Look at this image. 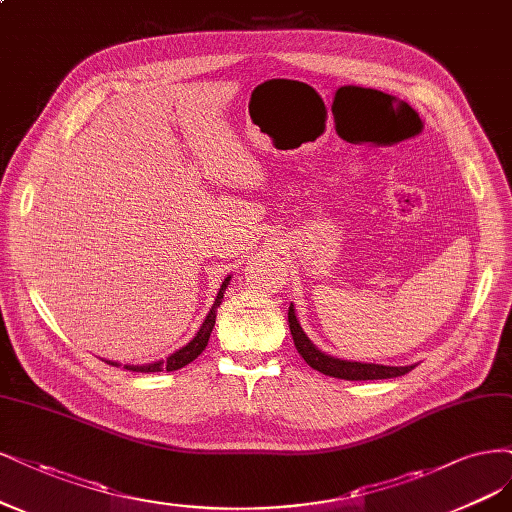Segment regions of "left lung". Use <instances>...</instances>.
Here are the masks:
<instances>
[{"instance_id":"8db88e82","label":"left lung","mask_w":512,"mask_h":512,"mask_svg":"<svg viewBox=\"0 0 512 512\" xmlns=\"http://www.w3.org/2000/svg\"><path fill=\"white\" fill-rule=\"evenodd\" d=\"M288 322H290V332L294 345L298 349V354L305 358V362L320 370V373L328 375V377H337V379H347V381H368V379H392V377H400L407 375L409 370L415 368V364L411 366H383V364H366V362H349V360H341L324 354L322 349H317L309 337L305 334V330L301 328L296 320L294 313V305H290L288 309Z\"/></svg>"}]
</instances>
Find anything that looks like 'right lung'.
<instances>
[{
  "instance_id": "1",
  "label": "right lung",
  "mask_w": 512,
  "mask_h": 512,
  "mask_svg": "<svg viewBox=\"0 0 512 512\" xmlns=\"http://www.w3.org/2000/svg\"><path fill=\"white\" fill-rule=\"evenodd\" d=\"M228 281H231V277H226V279L222 281V286H220V292H218V296H216V301H214V305H211V309H209V313H207V317H205V322L201 324L199 332L195 334V339H192L190 343H186L184 347H180L178 351H173V354H171L169 358H165V360H158V362L144 364V366L125 364V368H127V370H135V373H161V370H167V373H169V370H178V368L190 364L192 360H197V358L203 354V349L207 347L211 330H214L216 311H218V307H220V303H222L224 290L228 288ZM108 364L120 366L118 362H110V360H108Z\"/></svg>"
}]
</instances>
